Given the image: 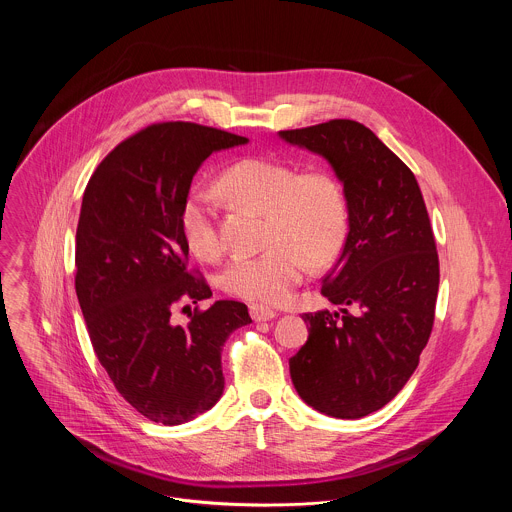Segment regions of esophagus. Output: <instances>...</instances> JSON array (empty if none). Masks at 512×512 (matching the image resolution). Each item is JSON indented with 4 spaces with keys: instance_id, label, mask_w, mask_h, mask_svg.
Wrapping results in <instances>:
<instances>
[{
    "instance_id": "34e87169",
    "label": "esophagus",
    "mask_w": 512,
    "mask_h": 512,
    "mask_svg": "<svg viewBox=\"0 0 512 512\" xmlns=\"http://www.w3.org/2000/svg\"><path fill=\"white\" fill-rule=\"evenodd\" d=\"M249 312H251V318H253L255 322H269V320H273V318L277 316L271 308H267V306H263V304H253V306L249 308Z\"/></svg>"
}]
</instances>
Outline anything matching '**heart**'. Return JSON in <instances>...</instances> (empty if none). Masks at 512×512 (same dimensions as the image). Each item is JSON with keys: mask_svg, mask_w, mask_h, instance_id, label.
Instances as JSON below:
<instances>
[{"mask_svg": "<svg viewBox=\"0 0 512 512\" xmlns=\"http://www.w3.org/2000/svg\"><path fill=\"white\" fill-rule=\"evenodd\" d=\"M218 188L267 216L269 247L257 255H237L223 273L225 289L237 298L265 304L287 300L302 281L308 259L316 265L330 261L346 239V196L328 172L298 174L294 166L277 160L243 158L221 174ZM178 225L186 249L196 259L210 263L223 255L208 194H186Z\"/></svg>", "mask_w": 512, "mask_h": 512, "instance_id": "obj_1", "label": "heart"}]
</instances>
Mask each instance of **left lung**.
Wrapping results in <instances>:
<instances>
[{"label":"left lung","mask_w":512,"mask_h":512,"mask_svg":"<svg viewBox=\"0 0 512 512\" xmlns=\"http://www.w3.org/2000/svg\"><path fill=\"white\" fill-rule=\"evenodd\" d=\"M279 137L322 156L348 206L342 255L322 279V296L342 308L302 316L310 336L289 375L316 411L358 419L405 387L433 328L440 261L427 208L413 172L358 121Z\"/></svg>","instance_id":"left-lung-1"}]
</instances>
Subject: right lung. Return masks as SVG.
<instances>
[{
    "mask_svg": "<svg viewBox=\"0 0 512 512\" xmlns=\"http://www.w3.org/2000/svg\"><path fill=\"white\" fill-rule=\"evenodd\" d=\"M249 139L196 123L141 129L97 166L77 227V298L91 344L121 397L143 417L180 425L223 395L221 352L251 324L245 304L218 300L174 324L176 306L212 291L188 271L178 212L202 162Z\"/></svg>",
    "mask_w": 512,
    "mask_h": 512,
    "instance_id": "obj_1",
    "label": "right lung"
}]
</instances>
